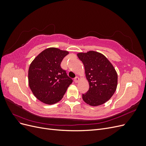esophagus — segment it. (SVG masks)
<instances>
[{"label":"esophagus","mask_w":146,"mask_h":146,"mask_svg":"<svg viewBox=\"0 0 146 146\" xmlns=\"http://www.w3.org/2000/svg\"><path fill=\"white\" fill-rule=\"evenodd\" d=\"M79 81V78L78 77H76L74 78V82L75 83H78Z\"/></svg>","instance_id":"obj_1"}]
</instances>
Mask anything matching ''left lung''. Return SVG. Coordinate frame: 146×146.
I'll list each match as a JSON object with an SVG mask.
<instances>
[{
    "instance_id": "left-lung-1",
    "label": "left lung",
    "mask_w": 146,
    "mask_h": 146,
    "mask_svg": "<svg viewBox=\"0 0 146 146\" xmlns=\"http://www.w3.org/2000/svg\"><path fill=\"white\" fill-rule=\"evenodd\" d=\"M85 66L86 77L90 88L82 94L85 102L91 106L105 104L116 91L117 74L110 61L103 55L95 51L77 54Z\"/></svg>"
}]
</instances>
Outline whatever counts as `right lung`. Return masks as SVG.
<instances>
[{
    "label": "right lung",
    "instance_id": "1",
    "mask_svg": "<svg viewBox=\"0 0 146 146\" xmlns=\"http://www.w3.org/2000/svg\"><path fill=\"white\" fill-rule=\"evenodd\" d=\"M69 54L55 47L41 52L30 64L29 85L36 98L42 102L52 105L62 99L72 80L61 68V63Z\"/></svg>",
    "mask_w": 146,
    "mask_h": 146
}]
</instances>
